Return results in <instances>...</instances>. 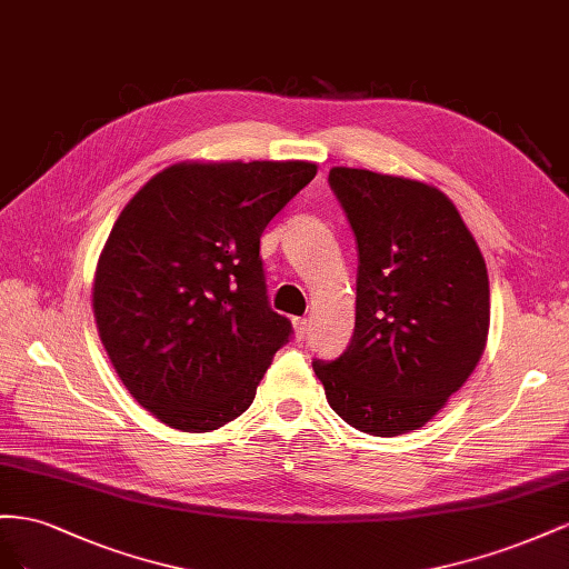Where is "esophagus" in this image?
<instances>
[{"instance_id": "1", "label": "esophagus", "mask_w": 569, "mask_h": 569, "mask_svg": "<svg viewBox=\"0 0 569 569\" xmlns=\"http://www.w3.org/2000/svg\"><path fill=\"white\" fill-rule=\"evenodd\" d=\"M307 329H310V321H307L305 317H296V319H293V331H296V338H298V340L305 338Z\"/></svg>"}]
</instances>
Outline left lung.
Segmentation results:
<instances>
[{
    "label": "left lung",
    "instance_id": "1",
    "mask_svg": "<svg viewBox=\"0 0 569 569\" xmlns=\"http://www.w3.org/2000/svg\"><path fill=\"white\" fill-rule=\"evenodd\" d=\"M329 183L357 238L355 333L315 362L331 410L357 431L421 429L479 365L489 273L446 192L415 178L333 167Z\"/></svg>",
    "mask_w": 569,
    "mask_h": 569
}]
</instances>
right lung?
Segmentation results:
<instances>
[{
  "label": "right lung",
  "mask_w": 569,
  "mask_h": 569,
  "mask_svg": "<svg viewBox=\"0 0 569 569\" xmlns=\"http://www.w3.org/2000/svg\"><path fill=\"white\" fill-rule=\"evenodd\" d=\"M312 161H178L123 207L97 259L92 312L119 379L167 427L246 412L290 321L267 302L259 238Z\"/></svg>",
  "instance_id": "obj_1"
}]
</instances>
